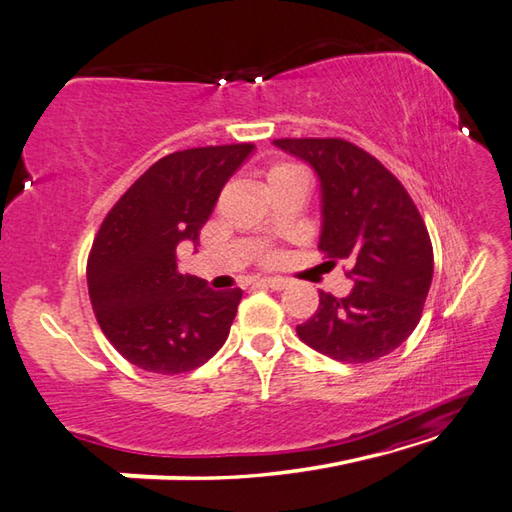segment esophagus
<instances>
[{
  "mask_svg": "<svg viewBox=\"0 0 512 512\" xmlns=\"http://www.w3.org/2000/svg\"><path fill=\"white\" fill-rule=\"evenodd\" d=\"M259 284H264V286L273 288V290H284L288 286V279H284V277H264V279H259Z\"/></svg>",
  "mask_w": 512,
  "mask_h": 512,
  "instance_id": "1",
  "label": "esophagus"
}]
</instances>
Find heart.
Masks as SVG:
<instances>
[{"label": "heart", "instance_id": "heart-1", "mask_svg": "<svg viewBox=\"0 0 512 512\" xmlns=\"http://www.w3.org/2000/svg\"><path fill=\"white\" fill-rule=\"evenodd\" d=\"M297 170H302L297 164H290V162H275L266 168V179L268 182H273V179L288 175V173H297Z\"/></svg>", "mask_w": 512, "mask_h": 512}]
</instances>
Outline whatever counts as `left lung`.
Listing matches in <instances>:
<instances>
[{
  "label": "left lung",
  "instance_id": "obj_1",
  "mask_svg": "<svg viewBox=\"0 0 512 512\" xmlns=\"http://www.w3.org/2000/svg\"><path fill=\"white\" fill-rule=\"evenodd\" d=\"M315 168L322 186L319 250L350 264L346 297L319 290V308L297 335L317 353L366 364L402 346L422 319L433 282V244L413 199L364 148L337 137L275 139Z\"/></svg>",
  "mask_w": 512,
  "mask_h": 512
}]
</instances>
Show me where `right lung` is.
Instances as JSON below:
<instances>
[{
  "mask_svg": "<svg viewBox=\"0 0 512 512\" xmlns=\"http://www.w3.org/2000/svg\"><path fill=\"white\" fill-rule=\"evenodd\" d=\"M253 144L177 150L119 197L90 248L86 279L99 328L130 364L177 375L206 364L230 333L242 288L213 290L177 270L199 244L224 184Z\"/></svg>",
  "mask_w": 512,
  "mask_h": 512,
  "instance_id": "right-lung-1",
  "label": "right lung"
}]
</instances>
